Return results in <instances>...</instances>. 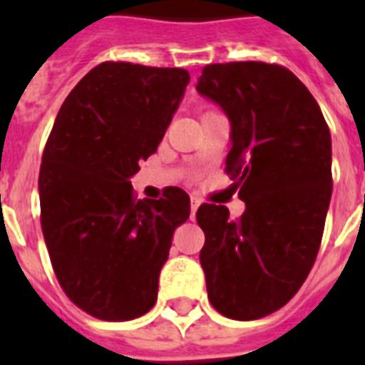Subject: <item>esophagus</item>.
Returning a JSON list of instances; mask_svg holds the SVG:
<instances>
[{"mask_svg": "<svg viewBox=\"0 0 365 365\" xmlns=\"http://www.w3.org/2000/svg\"><path fill=\"white\" fill-rule=\"evenodd\" d=\"M199 206H200L199 197H191V212H193L191 216H195V212H197V208H199Z\"/></svg>", "mask_w": 365, "mask_h": 365, "instance_id": "1", "label": "esophagus"}]
</instances>
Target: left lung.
<instances>
[{
  "label": "left lung",
  "mask_w": 365,
  "mask_h": 365,
  "mask_svg": "<svg viewBox=\"0 0 365 365\" xmlns=\"http://www.w3.org/2000/svg\"><path fill=\"white\" fill-rule=\"evenodd\" d=\"M231 121L225 172L246 210L205 205L200 265L212 307L257 320L288 303L309 277L331 199V136L309 88L284 66L208 64L197 83Z\"/></svg>",
  "instance_id": "obj_1"
}]
</instances>
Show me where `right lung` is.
<instances>
[{
    "label": "right lung",
    "mask_w": 365,
    "mask_h": 365,
    "mask_svg": "<svg viewBox=\"0 0 365 365\" xmlns=\"http://www.w3.org/2000/svg\"><path fill=\"white\" fill-rule=\"evenodd\" d=\"M187 83L182 68L102 62L54 119L39 168L43 237L64 294L91 317L125 322L157 301L191 202L180 187L136 200L128 180L157 151Z\"/></svg>",
    "instance_id": "right-lung-1"
}]
</instances>
